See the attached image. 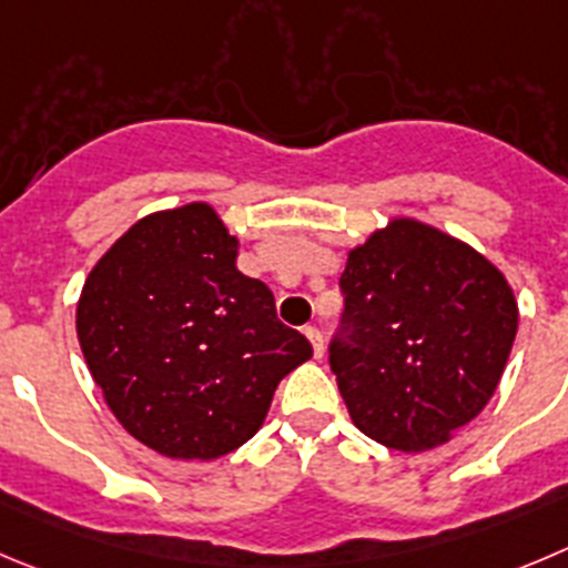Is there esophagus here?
Wrapping results in <instances>:
<instances>
[{
    "label": "esophagus",
    "instance_id": "obj_1",
    "mask_svg": "<svg viewBox=\"0 0 568 568\" xmlns=\"http://www.w3.org/2000/svg\"><path fill=\"white\" fill-rule=\"evenodd\" d=\"M304 334H306V337H310L312 351H315V356H317V359H321V356H323V334L317 332L315 326H306Z\"/></svg>",
    "mask_w": 568,
    "mask_h": 568
}]
</instances>
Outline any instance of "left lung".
I'll use <instances>...</instances> for the list:
<instances>
[{
    "label": "left lung",
    "instance_id": "left-lung-1",
    "mask_svg": "<svg viewBox=\"0 0 568 568\" xmlns=\"http://www.w3.org/2000/svg\"><path fill=\"white\" fill-rule=\"evenodd\" d=\"M328 362L359 432L426 452L477 418L505 374L518 304L496 264L413 217L348 251Z\"/></svg>",
    "mask_w": 568,
    "mask_h": 568
}]
</instances>
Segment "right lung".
Segmentation results:
<instances>
[{"mask_svg": "<svg viewBox=\"0 0 568 568\" xmlns=\"http://www.w3.org/2000/svg\"><path fill=\"white\" fill-rule=\"evenodd\" d=\"M209 203L153 212L91 267L78 301L85 365L116 420L172 460L251 440L278 382L312 356Z\"/></svg>", "mask_w": 568, "mask_h": 568, "instance_id": "1", "label": "right lung"}]
</instances>
